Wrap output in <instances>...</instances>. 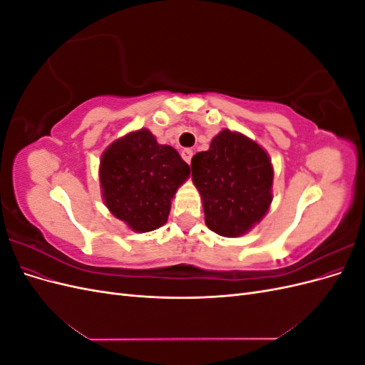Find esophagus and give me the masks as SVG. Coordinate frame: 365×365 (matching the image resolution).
I'll list each match as a JSON object with an SVG mask.
<instances>
[{
  "mask_svg": "<svg viewBox=\"0 0 365 365\" xmlns=\"http://www.w3.org/2000/svg\"><path fill=\"white\" fill-rule=\"evenodd\" d=\"M181 157H182V160H184L187 164H190L192 157H193V150H192V149H184V150L181 152Z\"/></svg>",
  "mask_w": 365,
  "mask_h": 365,
  "instance_id": "34e87169",
  "label": "esophagus"
}]
</instances>
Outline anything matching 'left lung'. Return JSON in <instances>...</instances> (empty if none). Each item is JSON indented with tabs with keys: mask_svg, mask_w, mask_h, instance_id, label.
Wrapping results in <instances>:
<instances>
[{
	"mask_svg": "<svg viewBox=\"0 0 365 365\" xmlns=\"http://www.w3.org/2000/svg\"><path fill=\"white\" fill-rule=\"evenodd\" d=\"M192 180L202 197L207 227L237 237L259 224L272 201L268 153L248 137L220 130L210 149L192 158Z\"/></svg>",
	"mask_w": 365,
	"mask_h": 365,
	"instance_id": "1",
	"label": "left lung"
}]
</instances>
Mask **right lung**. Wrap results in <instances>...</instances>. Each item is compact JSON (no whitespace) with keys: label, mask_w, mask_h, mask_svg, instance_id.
<instances>
[{"label":"right lung","mask_w":365,"mask_h":365,"mask_svg":"<svg viewBox=\"0 0 365 365\" xmlns=\"http://www.w3.org/2000/svg\"><path fill=\"white\" fill-rule=\"evenodd\" d=\"M189 175L180 153L158 145L148 129L115 140L103 152L98 170L105 205L137 233L168 222L172 197Z\"/></svg>","instance_id":"obj_1"}]
</instances>
